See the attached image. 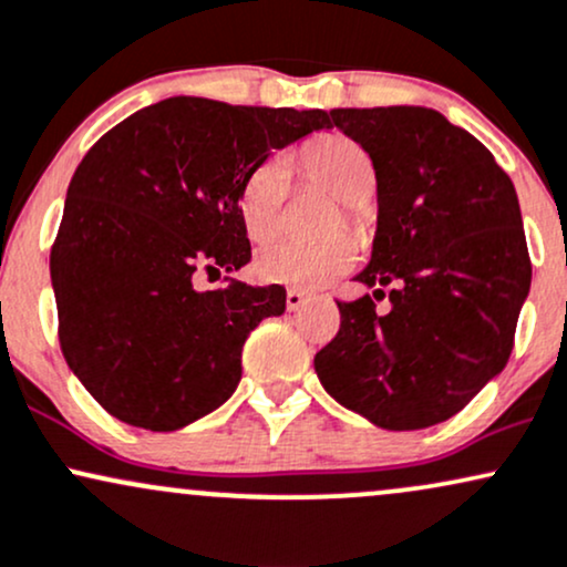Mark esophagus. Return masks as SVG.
I'll list each match as a JSON object with an SVG mask.
<instances>
[{
    "mask_svg": "<svg viewBox=\"0 0 567 567\" xmlns=\"http://www.w3.org/2000/svg\"><path fill=\"white\" fill-rule=\"evenodd\" d=\"M305 305H308V295H305V291H297V289L286 291V310L297 312V310H302Z\"/></svg>",
    "mask_w": 567,
    "mask_h": 567,
    "instance_id": "obj_1",
    "label": "esophagus"
}]
</instances>
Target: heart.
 I'll return each mask as SVG.
<instances>
[{
    "label": "heart",
    "mask_w": 567,
    "mask_h": 567,
    "mask_svg": "<svg viewBox=\"0 0 567 567\" xmlns=\"http://www.w3.org/2000/svg\"><path fill=\"white\" fill-rule=\"evenodd\" d=\"M305 175L318 188L344 202V217L355 228H363L361 204L371 202L377 190V169L369 153L350 137L321 135L299 151ZM286 202H289V162L270 156L246 177L238 212L246 236L255 244H265L284 228ZM355 265V244L337 236L321 244H276L257 257V276L268 284L318 289L331 278L348 272Z\"/></svg>",
    "instance_id": "heart-1"
}]
</instances>
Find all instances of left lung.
Masks as SVG:
<instances>
[{
    "label": "left lung",
    "instance_id": "obj_1",
    "mask_svg": "<svg viewBox=\"0 0 567 567\" xmlns=\"http://www.w3.org/2000/svg\"><path fill=\"white\" fill-rule=\"evenodd\" d=\"M377 169V236L316 355L334 401L382 430H422L467 405L509 361L530 289L520 204L467 130L422 105L334 109ZM391 289L388 311L375 302Z\"/></svg>",
    "mask_w": 567,
    "mask_h": 567
}]
</instances>
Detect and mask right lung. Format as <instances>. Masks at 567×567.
Returning <instances> with one entry per match:
<instances>
[{"label": "right lung", "mask_w": 567, "mask_h": 567, "mask_svg": "<svg viewBox=\"0 0 567 567\" xmlns=\"http://www.w3.org/2000/svg\"><path fill=\"white\" fill-rule=\"evenodd\" d=\"M329 126L318 109L179 95L132 113L86 151L50 276L65 363L111 416L172 432L236 392L246 337L281 316L286 289L230 281L202 291L196 278L251 259L238 212L251 169Z\"/></svg>", "instance_id": "1"}]
</instances>
